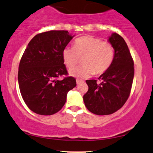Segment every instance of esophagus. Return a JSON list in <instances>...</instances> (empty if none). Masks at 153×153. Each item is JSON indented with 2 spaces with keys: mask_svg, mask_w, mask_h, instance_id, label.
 Listing matches in <instances>:
<instances>
[{
  "mask_svg": "<svg viewBox=\"0 0 153 153\" xmlns=\"http://www.w3.org/2000/svg\"><path fill=\"white\" fill-rule=\"evenodd\" d=\"M82 82V81H81V80L76 79V84H77V85H79V84H81Z\"/></svg>",
  "mask_w": 153,
  "mask_h": 153,
  "instance_id": "1",
  "label": "esophagus"
}]
</instances>
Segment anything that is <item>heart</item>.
Instances as JSON below:
<instances>
[{
	"label": "heart",
	"instance_id": "obj_1",
	"mask_svg": "<svg viewBox=\"0 0 153 153\" xmlns=\"http://www.w3.org/2000/svg\"><path fill=\"white\" fill-rule=\"evenodd\" d=\"M114 55L112 44L92 36L79 37L74 42V48L66 47L62 51L63 62L68 68L73 67L82 58V66L69 70L71 76L79 79L103 74L112 64Z\"/></svg>",
	"mask_w": 153,
	"mask_h": 153
}]
</instances>
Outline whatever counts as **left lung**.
<instances>
[{
  "instance_id": "left-lung-1",
  "label": "left lung",
  "mask_w": 153,
  "mask_h": 153,
  "mask_svg": "<svg viewBox=\"0 0 153 153\" xmlns=\"http://www.w3.org/2000/svg\"><path fill=\"white\" fill-rule=\"evenodd\" d=\"M108 41L114 48V61L98 79L87 80L88 91L84 102L92 114L100 116L112 114L126 102L134 75V61L126 42L121 36L113 33Z\"/></svg>"
}]
</instances>
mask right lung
<instances>
[{
    "label": "right lung",
    "mask_w": 153,
    "mask_h": 153,
    "mask_svg": "<svg viewBox=\"0 0 153 153\" xmlns=\"http://www.w3.org/2000/svg\"><path fill=\"white\" fill-rule=\"evenodd\" d=\"M73 37L68 31H48L35 35L25 49L19 66V86L26 105L35 114L58 112L68 91L76 87L72 76L58 79L68 75L62 51Z\"/></svg>",
    "instance_id": "obj_1"
}]
</instances>
